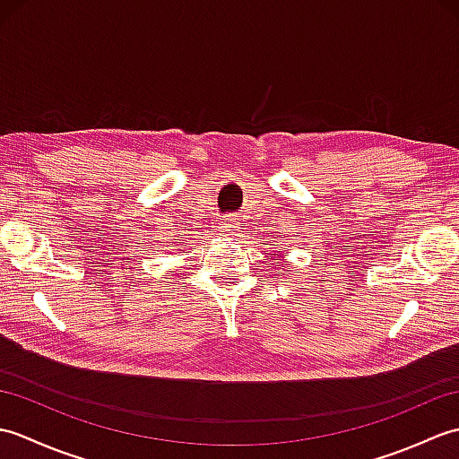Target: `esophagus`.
I'll use <instances>...</instances> for the list:
<instances>
[{
    "instance_id": "34e87169",
    "label": "esophagus",
    "mask_w": 459,
    "mask_h": 459,
    "mask_svg": "<svg viewBox=\"0 0 459 459\" xmlns=\"http://www.w3.org/2000/svg\"><path fill=\"white\" fill-rule=\"evenodd\" d=\"M221 232L222 237H229V238H237L240 235V222L235 217V214H229V217H224L221 221Z\"/></svg>"
}]
</instances>
